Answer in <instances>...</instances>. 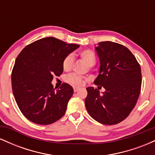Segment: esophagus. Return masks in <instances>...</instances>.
I'll use <instances>...</instances> for the list:
<instances>
[{
    "label": "esophagus",
    "instance_id": "esophagus-1",
    "mask_svg": "<svg viewBox=\"0 0 155 155\" xmlns=\"http://www.w3.org/2000/svg\"><path fill=\"white\" fill-rule=\"evenodd\" d=\"M79 90H80V87H74V91L75 92H77Z\"/></svg>",
    "mask_w": 155,
    "mask_h": 155
}]
</instances>
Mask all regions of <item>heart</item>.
Returning <instances> with one entry per match:
<instances>
[{"instance_id":"1","label":"heart","mask_w":155,"mask_h":155,"mask_svg":"<svg viewBox=\"0 0 155 155\" xmlns=\"http://www.w3.org/2000/svg\"><path fill=\"white\" fill-rule=\"evenodd\" d=\"M79 57L89 67H92L96 63V56L95 53L89 49H85L79 52ZM74 63V58L71 54H68L65 58L63 61V68L65 71H69L72 68ZM87 80V79L82 76L78 75L76 74H71L67 76L66 81L68 83L76 86H81Z\"/></svg>"}]
</instances>
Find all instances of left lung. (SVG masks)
<instances>
[{
    "mask_svg": "<svg viewBox=\"0 0 155 155\" xmlns=\"http://www.w3.org/2000/svg\"><path fill=\"white\" fill-rule=\"evenodd\" d=\"M95 50L100 60L99 74L94 84L105 88L88 87L85 106L94 120L104 124H116L132 111L141 87L140 66L134 55L122 44L98 43Z\"/></svg>",
    "mask_w": 155,
    "mask_h": 155,
    "instance_id": "8db88e82",
    "label": "left lung"
}]
</instances>
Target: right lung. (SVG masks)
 <instances>
[{
    "label": "right lung",
    "instance_id": "1",
    "mask_svg": "<svg viewBox=\"0 0 155 155\" xmlns=\"http://www.w3.org/2000/svg\"><path fill=\"white\" fill-rule=\"evenodd\" d=\"M79 47L78 44L47 37L28 45L19 53L12 70V91L17 106L28 120L49 124L65 114L74 89L63 84L55 90L53 76L63 71L65 58Z\"/></svg>",
    "mask_w": 155,
    "mask_h": 155
}]
</instances>
